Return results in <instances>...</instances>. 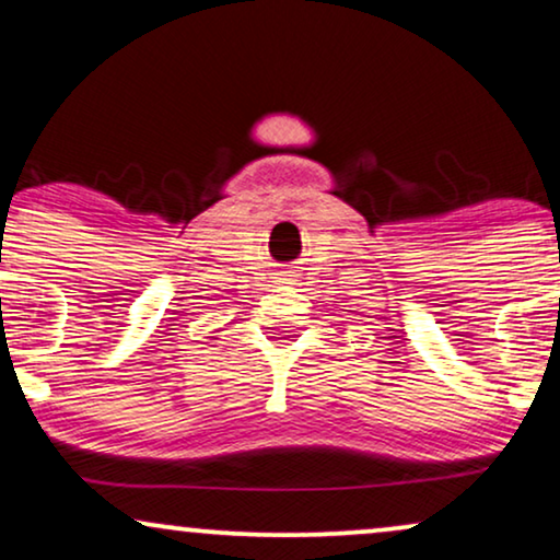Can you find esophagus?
Here are the masks:
<instances>
[{
	"mask_svg": "<svg viewBox=\"0 0 560 560\" xmlns=\"http://www.w3.org/2000/svg\"><path fill=\"white\" fill-rule=\"evenodd\" d=\"M290 278H293V275H285V278H282V280H290Z\"/></svg>",
	"mask_w": 560,
	"mask_h": 560,
	"instance_id": "esophagus-1",
	"label": "esophagus"
}]
</instances>
